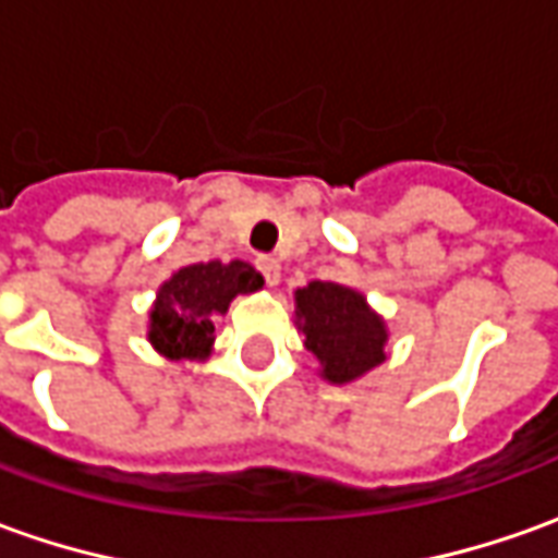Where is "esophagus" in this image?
Here are the masks:
<instances>
[{"label": "esophagus", "instance_id": "34e87169", "mask_svg": "<svg viewBox=\"0 0 558 558\" xmlns=\"http://www.w3.org/2000/svg\"><path fill=\"white\" fill-rule=\"evenodd\" d=\"M256 265H259V271H263V278L271 283V287H278L280 280V263L275 259V256H259L256 259Z\"/></svg>", "mask_w": 558, "mask_h": 558}]
</instances>
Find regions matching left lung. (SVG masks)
<instances>
[{"label": "left lung", "mask_w": 558, "mask_h": 558, "mask_svg": "<svg viewBox=\"0 0 558 558\" xmlns=\"http://www.w3.org/2000/svg\"><path fill=\"white\" fill-rule=\"evenodd\" d=\"M295 299V329L305 336L317 375L329 385H351L388 360V324L366 302V295L332 283L311 280L299 287Z\"/></svg>", "instance_id": "obj_1"}]
</instances>
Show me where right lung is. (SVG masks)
Wrapping results in <instances>:
<instances>
[{
	"instance_id": "1",
	"label": "right lung",
	"mask_w": 558,
	"mask_h": 558,
	"mask_svg": "<svg viewBox=\"0 0 558 558\" xmlns=\"http://www.w3.org/2000/svg\"><path fill=\"white\" fill-rule=\"evenodd\" d=\"M263 275L250 263H195L173 271L149 308V344L168 360H207L214 354V324L234 295L263 290Z\"/></svg>"
}]
</instances>
